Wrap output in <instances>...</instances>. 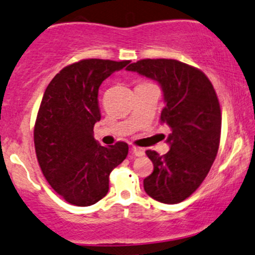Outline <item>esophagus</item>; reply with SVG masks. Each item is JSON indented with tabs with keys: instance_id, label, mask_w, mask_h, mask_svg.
Wrapping results in <instances>:
<instances>
[{
	"instance_id": "esophagus-1",
	"label": "esophagus",
	"mask_w": 255,
	"mask_h": 255,
	"mask_svg": "<svg viewBox=\"0 0 255 255\" xmlns=\"http://www.w3.org/2000/svg\"><path fill=\"white\" fill-rule=\"evenodd\" d=\"M131 151H132L136 156H143V155H144V150H143L142 148H138V146H131Z\"/></svg>"
}]
</instances>
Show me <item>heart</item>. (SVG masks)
<instances>
[{
	"mask_svg": "<svg viewBox=\"0 0 255 255\" xmlns=\"http://www.w3.org/2000/svg\"><path fill=\"white\" fill-rule=\"evenodd\" d=\"M143 83H150V82H143Z\"/></svg>",
	"mask_w": 255,
	"mask_h": 255,
	"instance_id": "heart-1",
	"label": "heart"
}]
</instances>
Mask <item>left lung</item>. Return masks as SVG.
I'll use <instances>...</instances> for the list:
<instances>
[{
	"instance_id": "8db88e82",
	"label": "left lung",
	"mask_w": 255,
	"mask_h": 255,
	"mask_svg": "<svg viewBox=\"0 0 255 255\" xmlns=\"http://www.w3.org/2000/svg\"><path fill=\"white\" fill-rule=\"evenodd\" d=\"M127 70L160 83L166 103L161 122L172 131L167 154L145 151L154 170L143 180L144 191L164 204L180 203L202 185L216 158L222 127L216 92L202 70L176 59H140Z\"/></svg>"
}]
</instances>
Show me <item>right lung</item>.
<instances>
[{"instance_id": "1", "label": "right lung", "mask_w": 255, "mask_h": 255, "mask_svg": "<svg viewBox=\"0 0 255 255\" xmlns=\"http://www.w3.org/2000/svg\"><path fill=\"white\" fill-rule=\"evenodd\" d=\"M128 63L81 59L63 68L45 89L34 124L35 154L45 179L70 204L103 199L111 172L128 156V143L100 145L93 128L101 118L99 87Z\"/></svg>"}]
</instances>
